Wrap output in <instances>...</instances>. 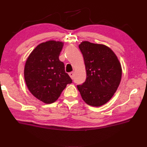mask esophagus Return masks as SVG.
<instances>
[{
  "label": "esophagus",
  "instance_id": "esophagus-1",
  "mask_svg": "<svg viewBox=\"0 0 147 147\" xmlns=\"http://www.w3.org/2000/svg\"><path fill=\"white\" fill-rule=\"evenodd\" d=\"M69 76L71 77V79H73V78H74V73H73V72H71V73H69Z\"/></svg>",
  "mask_w": 147,
  "mask_h": 147
}]
</instances>
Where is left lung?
<instances>
[{
	"label": "left lung",
	"mask_w": 147,
	"mask_h": 147,
	"mask_svg": "<svg viewBox=\"0 0 147 147\" xmlns=\"http://www.w3.org/2000/svg\"><path fill=\"white\" fill-rule=\"evenodd\" d=\"M85 62L86 79L77 85L87 104L100 107L111 100L119 85L122 68L117 57L107 46L82 42L79 45Z\"/></svg>",
	"instance_id": "left-lung-1"
}]
</instances>
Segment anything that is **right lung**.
<instances>
[{
    "mask_svg": "<svg viewBox=\"0 0 147 147\" xmlns=\"http://www.w3.org/2000/svg\"><path fill=\"white\" fill-rule=\"evenodd\" d=\"M64 43L49 40L37 45L26 61L24 70L26 86L32 94L44 102L52 104L72 80L59 60Z\"/></svg>",
    "mask_w": 147,
    "mask_h": 147,
    "instance_id": "add662e5",
    "label": "right lung"
}]
</instances>
